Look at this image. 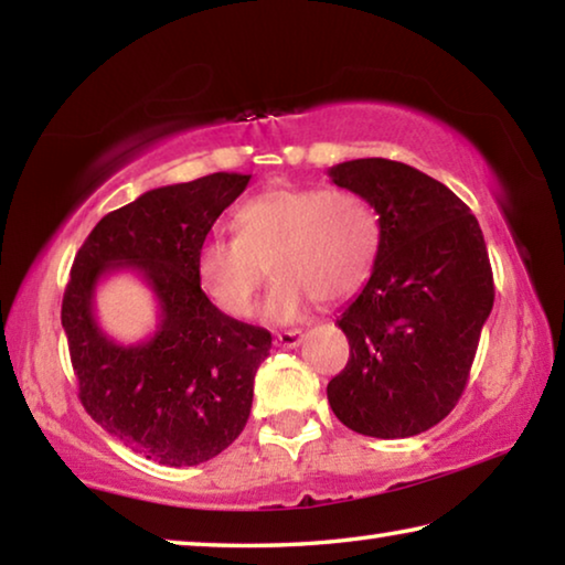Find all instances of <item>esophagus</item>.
<instances>
[{
    "instance_id": "obj_1",
    "label": "esophagus",
    "mask_w": 565,
    "mask_h": 565,
    "mask_svg": "<svg viewBox=\"0 0 565 565\" xmlns=\"http://www.w3.org/2000/svg\"><path fill=\"white\" fill-rule=\"evenodd\" d=\"M301 340H305V332H301V330H286V332H279L274 337V344H276V348L289 350V348H297Z\"/></svg>"
}]
</instances>
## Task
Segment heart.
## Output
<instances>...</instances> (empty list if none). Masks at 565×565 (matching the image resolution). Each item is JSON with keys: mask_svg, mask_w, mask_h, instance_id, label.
I'll return each instance as SVG.
<instances>
[{"mask_svg": "<svg viewBox=\"0 0 565 565\" xmlns=\"http://www.w3.org/2000/svg\"><path fill=\"white\" fill-rule=\"evenodd\" d=\"M238 235H207L195 268L207 297L231 317H248L276 276L264 317L291 322L311 299L332 305L355 294L381 254V223L370 202L342 188L279 184L235 210Z\"/></svg>", "mask_w": 565, "mask_h": 565, "instance_id": "1", "label": "heart"}]
</instances>
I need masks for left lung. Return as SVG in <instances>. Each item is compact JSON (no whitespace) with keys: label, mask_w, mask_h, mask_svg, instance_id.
Returning <instances> with one entry per match:
<instances>
[{"label":"left lung","mask_w":565,"mask_h":565,"mask_svg":"<svg viewBox=\"0 0 565 565\" xmlns=\"http://www.w3.org/2000/svg\"><path fill=\"white\" fill-rule=\"evenodd\" d=\"M330 177L375 207L381 254L337 319L350 358L327 398L352 431L406 439L449 416L467 388L494 301L484 235L465 202L416 167L370 157Z\"/></svg>","instance_id":"1"}]
</instances>
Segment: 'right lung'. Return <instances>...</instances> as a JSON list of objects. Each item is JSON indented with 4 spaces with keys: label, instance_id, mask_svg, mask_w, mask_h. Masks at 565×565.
Listing matches in <instances>:
<instances>
[{
    "label": "right lung",
    "instance_id": "add662e5",
    "mask_svg": "<svg viewBox=\"0 0 565 565\" xmlns=\"http://www.w3.org/2000/svg\"><path fill=\"white\" fill-rule=\"evenodd\" d=\"M250 174L215 172L149 190L104 215L75 254L63 330L88 416L141 457L195 467L238 439L254 377L271 350L264 327L223 315L200 289L195 256ZM116 267L142 274L160 301L149 341L119 345L93 315L97 281Z\"/></svg>",
    "mask_w": 565,
    "mask_h": 565
}]
</instances>
